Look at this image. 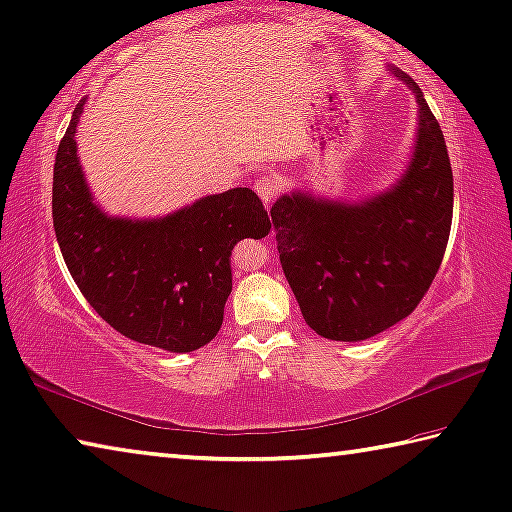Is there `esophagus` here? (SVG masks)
Returning <instances> with one entry per match:
<instances>
[{
  "mask_svg": "<svg viewBox=\"0 0 512 512\" xmlns=\"http://www.w3.org/2000/svg\"><path fill=\"white\" fill-rule=\"evenodd\" d=\"M280 189H282V182L278 180V177H273V175H262L259 177V180L255 182V191H257V196L262 198L266 205H269V202L278 196L280 193Z\"/></svg>",
  "mask_w": 512,
  "mask_h": 512,
  "instance_id": "obj_1",
  "label": "esophagus"
}]
</instances>
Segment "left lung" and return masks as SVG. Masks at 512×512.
<instances>
[{
	"label": "left lung",
	"mask_w": 512,
	"mask_h": 512,
	"mask_svg": "<svg viewBox=\"0 0 512 512\" xmlns=\"http://www.w3.org/2000/svg\"><path fill=\"white\" fill-rule=\"evenodd\" d=\"M412 161L392 189L360 202L282 196L271 209L280 264L314 332L362 342L415 312L440 271L453 216L449 152L421 88Z\"/></svg>",
	"instance_id": "8db88e82"
}]
</instances>
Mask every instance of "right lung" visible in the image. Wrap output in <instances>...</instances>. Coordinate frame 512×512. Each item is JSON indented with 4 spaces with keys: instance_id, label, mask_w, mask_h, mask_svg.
I'll return each instance as SVG.
<instances>
[{
    "instance_id": "add662e5",
    "label": "right lung",
    "mask_w": 512,
    "mask_h": 512,
    "mask_svg": "<svg viewBox=\"0 0 512 512\" xmlns=\"http://www.w3.org/2000/svg\"><path fill=\"white\" fill-rule=\"evenodd\" d=\"M84 102L56 150L52 184L54 232L72 280L120 335L170 353L196 351L221 330L232 248L266 237L271 218L257 193L241 186L154 221L107 216L77 157Z\"/></svg>"
}]
</instances>
